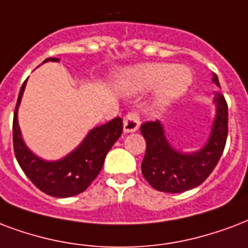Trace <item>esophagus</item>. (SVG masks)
Instances as JSON below:
<instances>
[{
	"label": "esophagus",
	"mask_w": 248,
	"mask_h": 248,
	"mask_svg": "<svg viewBox=\"0 0 248 248\" xmlns=\"http://www.w3.org/2000/svg\"><path fill=\"white\" fill-rule=\"evenodd\" d=\"M139 128V117L137 113H128L124 118V131L134 132Z\"/></svg>",
	"instance_id": "esophagus-1"
}]
</instances>
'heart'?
Here are the masks:
<instances>
[{
    "label": "heart",
    "instance_id": "obj_1",
    "mask_svg": "<svg viewBox=\"0 0 248 248\" xmlns=\"http://www.w3.org/2000/svg\"><path fill=\"white\" fill-rule=\"evenodd\" d=\"M124 80L135 90L145 91L158 84L156 104L164 105L181 97L192 83L191 71L185 66L173 67L169 63H145L128 69Z\"/></svg>",
    "mask_w": 248,
    "mask_h": 248
}]
</instances>
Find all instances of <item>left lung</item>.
Returning a JSON list of instances; mask_svg holds the SVG:
<instances>
[{
	"label": "left lung",
	"mask_w": 248,
	"mask_h": 248,
	"mask_svg": "<svg viewBox=\"0 0 248 248\" xmlns=\"http://www.w3.org/2000/svg\"><path fill=\"white\" fill-rule=\"evenodd\" d=\"M213 83L220 87L216 74ZM216 117L211 135L203 148L191 154L177 151L166 139L160 121H149L140 126L147 147L141 162V173L155 190L162 192H183L199 186L208 178L224 152L228 138V104L217 92L215 96Z\"/></svg>",
	"instance_id": "1"
}]
</instances>
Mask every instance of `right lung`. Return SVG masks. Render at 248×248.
Wrapping results in <instances>:
<instances>
[{
    "label": "right lung",
    "instance_id": "obj_1",
    "mask_svg": "<svg viewBox=\"0 0 248 248\" xmlns=\"http://www.w3.org/2000/svg\"><path fill=\"white\" fill-rule=\"evenodd\" d=\"M48 61L58 62L60 60L46 58L43 63ZM26 82L19 91L13 120L15 157L24 174L43 192L54 198L78 195L87 190V187L99 175L105 156L122 134V120L117 117L108 124L92 128L71 154L57 161H45L28 149L19 128L18 108L26 88Z\"/></svg>",
    "mask_w": 248,
    "mask_h": 248
}]
</instances>
